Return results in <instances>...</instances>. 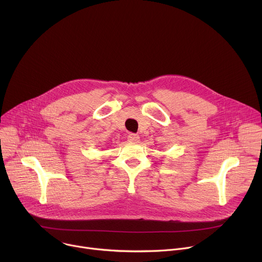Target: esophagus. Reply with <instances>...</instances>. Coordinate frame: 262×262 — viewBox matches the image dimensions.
I'll list each match as a JSON object with an SVG mask.
<instances>
[{"label":"esophagus","instance_id":"esophagus-1","mask_svg":"<svg viewBox=\"0 0 262 262\" xmlns=\"http://www.w3.org/2000/svg\"><path fill=\"white\" fill-rule=\"evenodd\" d=\"M128 140L130 143H137L139 140V136L137 134H134V133H131L128 135Z\"/></svg>","mask_w":262,"mask_h":262}]
</instances>
